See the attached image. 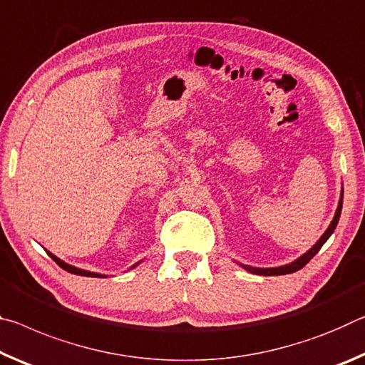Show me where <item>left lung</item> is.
<instances>
[{
	"mask_svg": "<svg viewBox=\"0 0 365 365\" xmlns=\"http://www.w3.org/2000/svg\"><path fill=\"white\" fill-rule=\"evenodd\" d=\"M341 207H343V192H341V199H339V204L336 208V213H334L333 217V222L328 226L327 231L322 235V237L319 239L317 242L314 244L312 249H309L306 254L301 255L299 259H296L294 262H291L288 265H282V267H273V268H257V267H249V265H242L246 268L247 272L250 273H255V274H264V277H274V274H288V273H294L297 270H301V268L307 264V262L312 259V257L319 252L322 249V246L327 242V239L333 235L334 228H336L338 225V220H339V215H341Z\"/></svg>",
	"mask_w": 365,
	"mask_h": 365,
	"instance_id": "8db88e82",
	"label": "left lung"
}]
</instances>
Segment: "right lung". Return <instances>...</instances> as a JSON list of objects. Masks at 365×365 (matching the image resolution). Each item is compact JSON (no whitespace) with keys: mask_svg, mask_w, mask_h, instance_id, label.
Here are the masks:
<instances>
[{"mask_svg":"<svg viewBox=\"0 0 365 365\" xmlns=\"http://www.w3.org/2000/svg\"><path fill=\"white\" fill-rule=\"evenodd\" d=\"M46 254L51 257L53 260L56 262V264L63 268V270H66V272H69V273H74V274H81V277H92V278H106V274H101V273H93V272H87V270H82V268H77V267H73V265H69V264H66V262H63L61 259H58L56 255H53L51 252H48L46 250ZM137 265V264H135ZM135 265H133V268L135 267Z\"/></svg>","mask_w":365,"mask_h":365,"instance_id":"right-lung-1","label":"right lung"}]
</instances>
